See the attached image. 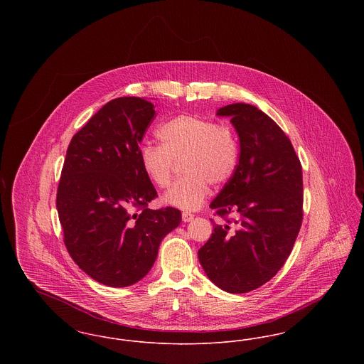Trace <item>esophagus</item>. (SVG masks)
<instances>
[{"instance_id":"1","label":"esophagus","mask_w":364,"mask_h":364,"mask_svg":"<svg viewBox=\"0 0 364 364\" xmlns=\"http://www.w3.org/2000/svg\"><path fill=\"white\" fill-rule=\"evenodd\" d=\"M193 217H195V215H193L192 213H188V211H183V214H181V218H183L184 223H190Z\"/></svg>"}]
</instances>
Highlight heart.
Listing matches in <instances>:
<instances>
[{
	"label": "heart",
	"instance_id": "obj_1",
	"mask_svg": "<svg viewBox=\"0 0 364 364\" xmlns=\"http://www.w3.org/2000/svg\"><path fill=\"white\" fill-rule=\"evenodd\" d=\"M156 136L161 146L146 143L139 150V162L147 178L159 188L171 184L174 162L181 159L184 177L164 196L165 203L181 210H195L208 198L210 184H226L239 165V143L235 132L214 119L178 114L164 122Z\"/></svg>",
	"mask_w": 364,
	"mask_h": 364
}]
</instances>
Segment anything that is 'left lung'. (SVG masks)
I'll list each match as a JSON object with an SVG mask.
<instances>
[{"label": "left lung", "instance_id": "left-lung-1", "mask_svg": "<svg viewBox=\"0 0 364 364\" xmlns=\"http://www.w3.org/2000/svg\"><path fill=\"white\" fill-rule=\"evenodd\" d=\"M240 139L239 165L210 203L214 232L198 251L208 277L229 294L266 284L288 259L303 221V173L289 138L248 104L218 110Z\"/></svg>", "mask_w": 364, "mask_h": 364}]
</instances>
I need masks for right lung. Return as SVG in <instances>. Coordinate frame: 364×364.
Segmentation results:
<instances>
[{
	"label": "right lung",
	"mask_w": 364,
	"mask_h": 364,
	"mask_svg": "<svg viewBox=\"0 0 364 364\" xmlns=\"http://www.w3.org/2000/svg\"><path fill=\"white\" fill-rule=\"evenodd\" d=\"M154 105L122 97L102 106L70 140L57 188V211L70 258L92 279L122 288L153 267L181 211L151 210L156 191L139 162Z\"/></svg>",
	"instance_id": "obj_1"
}]
</instances>
